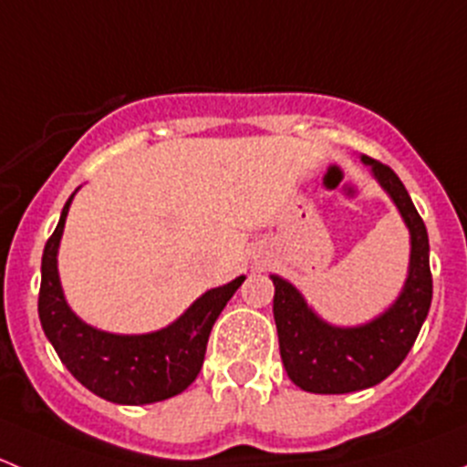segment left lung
Returning a JSON list of instances; mask_svg holds the SVG:
<instances>
[{"label":"left lung","instance_id":"1","mask_svg":"<svg viewBox=\"0 0 467 467\" xmlns=\"http://www.w3.org/2000/svg\"><path fill=\"white\" fill-rule=\"evenodd\" d=\"M379 185L398 205L411 233V262L402 294L389 312L361 327H332L303 300L286 280L273 275V317L286 375L309 393H352L389 378L404 361L431 305L430 237L411 196L398 173L364 155Z\"/></svg>","mask_w":467,"mask_h":467}]
</instances>
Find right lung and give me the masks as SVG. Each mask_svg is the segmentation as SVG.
<instances>
[{"mask_svg": "<svg viewBox=\"0 0 467 467\" xmlns=\"http://www.w3.org/2000/svg\"><path fill=\"white\" fill-rule=\"evenodd\" d=\"M72 196L42 253L37 314L47 338L69 373L108 402L150 404L182 393L203 366L212 325L246 277L210 289L160 332L121 337L89 327L65 303L56 268Z\"/></svg>", "mask_w": 467, "mask_h": 467, "instance_id": "1", "label": "right lung"}]
</instances>
